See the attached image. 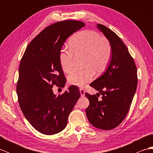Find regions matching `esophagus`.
Returning a JSON list of instances; mask_svg holds the SVG:
<instances>
[{"label":"esophagus","instance_id":"obj_1","mask_svg":"<svg viewBox=\"0 0 153 153\" xmlns=\"http://www.w3.org/2000/svg\"><path fill=\"white\" fill-rule=\"evenodd\" d=\"M79 91H80V94H81V97L85 96V90H84L83 88H80Z\"/></svg>","mask_w":153,"mask_h":153}]
</instances>
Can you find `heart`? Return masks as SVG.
<instances>
[{
  "instance_id": "b5f03b06",
  "label": "heart",
  "mask_w": 153,
  "mask_h": 153,
  "mask_svg": "<svg viewBox=\"0 0 153 153\" xmlns=\"http://www.w3.org/2000/svg\"><path fill=\"white\" fill-rule=\"evenodd\" d=\"M68 48L61 51L59 61L64 72L70 73L74 67V54H83L81 69L74 70L68 76L71 85L82 87L93 79L96 73L106 69L112 57V47L106 38L97 32L83 30L73 35L68 42Z\"/></svg>"
}]
</instances>
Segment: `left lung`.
Wrapping results in <instances>:
<instances>
[{"label":"left lung","instance_id":"1","mask_svg":"<svg viewBox=\"0 0 153 153\" xmlns=\"http://www.w3.org/2000/svg\"><path fill=\"white\" fill-rule=\"evenodd\" d=\"M97 27L111 45L112 57L105 73L90 84L99 93L85 94L89 100L85 112L93 126L110 130L119 126L128 114L137 89V67L126 45L114 32L102 24H97ZM100 94L102 97L98 100Z\"/></svg>","mask_w":153,"mask_h":153}]
</instances>
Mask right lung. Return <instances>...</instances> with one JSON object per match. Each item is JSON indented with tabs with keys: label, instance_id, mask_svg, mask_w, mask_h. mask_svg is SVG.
Returning a JSON list of instances; mask_svg holds the SVG:
<instances>
[{
	"label": "right lung",
	"instance_id": "1",
	"mask_svg": "<svg viewBox=\"0 0 153 153\" xmlns=\"http://www.w3.org/2000/svg\"><path fill=\"white\" fill-rule=\"evenodd\" d=\"M85 26L82 22L66 20L47 27L28 45L19 67L16 86L18 102L25 118L39 132L54 135L66 128L80 92L71 85L56 96L54 85L66 83L59 54L66 39Z\"/></svg>",
	"mask_w": 153,
	"mask_h": 153
}]
</instances>
